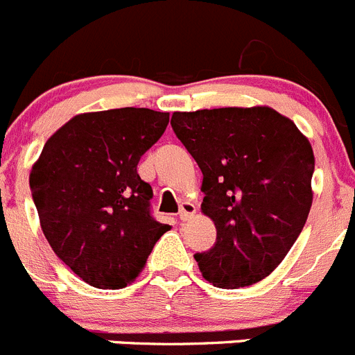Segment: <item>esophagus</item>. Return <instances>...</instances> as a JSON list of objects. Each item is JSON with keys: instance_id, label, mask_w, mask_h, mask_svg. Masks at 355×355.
Instances as JSON below:
<instances>
[{"instance_id": "obj_1", "label": "esophagus", "mask_w": 355, "mask_h": 355, "mask_svg": "<svg viewBox=\"0 0 355 355\" xmlns=\"http://www.w3.org/2000/svg\"><path fill=\"white\" fill-rule=\"evenodd\" d=\"M194 214H196V207H194L191 201H184V203L180 205V211H178V217H180V220H191V218L194 217Z\"/></svg>"}]
</instances>
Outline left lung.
Wrapping results in <instances>:
<instances>
[{
  "mask_svg": "<svg viewBox=\"0 0 355 355\" xmlns=\"http://www.w3.org/2000/svg\"><path fill=\"white\" fill-rule=\"evenodd\" d=\"M171 128L198 162L201 211L215 245L194 254L205 280L220 289L266 278L291 250L312 208V145L270 107L175 112Z\"/></svg>",
  "mask_w": 355,
  "mask_h": 355,
  "instance_id": "8db88e82",
  "label": "left lung"
}]
</instances>
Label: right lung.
<instances>
[{"instance_id":"right-lung-1","label":"right lung","mask_w":355,"mask_h":355,"mask_svg":"<svg viewBox=\"0 0 355 355\" xmlns=\"http://www.w3.org/2000/svg\"><path fill=\"white\" fill-rule=\"evenodd\" d=\"M170 114L114 108L69 119L43 145L29 173L43 234L55 256L98 289H122L140 275L170 230L150 215L152 187L141 155Z\"/></svg>"}]
</instances>
